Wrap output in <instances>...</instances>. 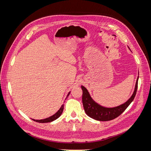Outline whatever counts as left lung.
I'll use <instances>...</instances> for the list:
<instances>
[{
  "instance_id": "obj_1",
  "label": "left lung",
  "mask_w": 151,
  "mask_h": 151,
  "mask_svg": "<svg viewBox=\"0 0 151 151\" xmlns=\"http://www.w3.org/2000/svg\"><path fill=\"white\" fill-rule=\"evenodd\" d=\"M130 49V48H129ZM139 76L136 81L134 93L126 102L115 107H105L96 102L84 86H81L83 90V103L87 115L98 121H109L115 119L124 111L133 101L138 86Z\"/></svg>"
}]
</instances>
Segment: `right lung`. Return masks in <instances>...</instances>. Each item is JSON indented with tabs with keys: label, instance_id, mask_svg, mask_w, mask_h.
Segmentation results:
<instances>
[{
	"label": "right lung",
	"instance_id": "1",
	"mask_svg": "<svg viewBox=\"0 0 151 151\" xmlns=\"http://www.w3.org/2000/svg\"><path fill=\"white\" fill-rule=\"evenodd\" d=\"M70 92H69L68 93L67 97L65 98V99L67 98V97L68 96V95L70 94ZM63 107H64V104H62V106L60 107V108L58 109V110L57 111V112H56L54 114V115H53L52 116H50L48 118H45V119H42V120H35V119H32L33 120L36 122H38V123H49V122H52L54 120H55L56 119H57L58 118H59L60 116V115H62V113L63 112Z\"/></svg>",
	"mask_w": 151,
	"mask_h": 151
}]
</instances>
